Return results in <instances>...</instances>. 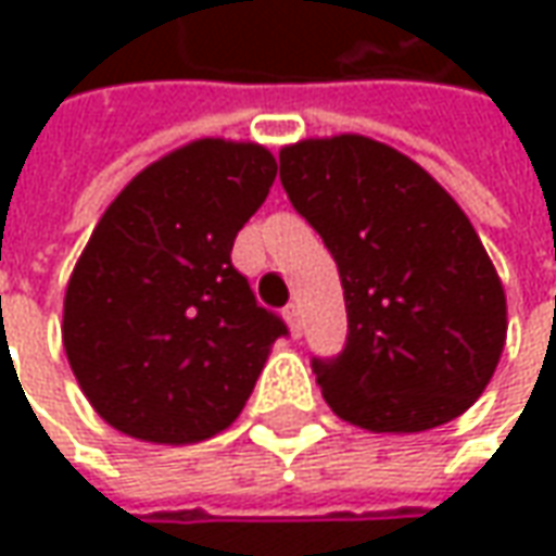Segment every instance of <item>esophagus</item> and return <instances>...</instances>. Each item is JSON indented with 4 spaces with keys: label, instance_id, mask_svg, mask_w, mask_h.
<instances>
[{
    "label": "esophagus",
    "instance_id": "34e87169",
    "mask_svg": "<svg viewBox=\"0 0 556 556\" xmlns=\"http://www.w3.org/2000/svg\"><path fill=\"white\" fill-rule=\"evenodd\" d=\"M286 321H289V330H291V337H301V309H298V306H294V303H289V306H286Z\"/></svg>",
    "mask_w": 556,
    "mask_h": 556
}]
</instances>
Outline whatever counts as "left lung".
I'll return each mask as SVG.
<instances>
[{
    "instance_id": "obj_1",
    "label": "left lung",
    "mask_w": 556,
    "mask_h": 556,
    "mask_svg": "<svg viewBox=\"0 0 556 556\" xmlns=\"http://www.w3.org/2000/svg\"><path fill=\"white\" fill-rule=\"evenodd\" d=\"M279 181L342 279L345 349L313 361L330 410L378 434L462 417L501 363L506 294L458 202L361 134L286 146Z\"/></svg>"
}]
</instances>
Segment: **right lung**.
Returning <instances> with one entry per match:
<instances>
[{"label":"right lung","mask_w":556,"mask_h":556,"mask_svg":"<svg viewBox=\"0 0 556 556\" xmlns=\"http://www.w3.org/2000/svg\"><path fill=\"white\" fill-rule=\"evenodd\" d=\"M277 160L258 142L195 139L154 160L103 211L67 279L62 342L113 429L195 443L231 426L289 330L231 265Z\"/></svg>","instance_id":"right-lung-1"}]
</instances>
